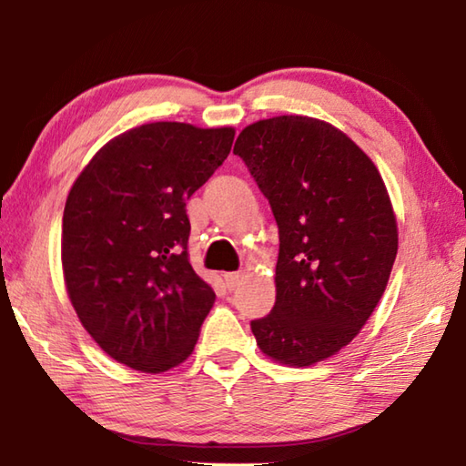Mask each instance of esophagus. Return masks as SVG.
<instances>
[{
  "mask_svg": "<svg viewBox=\"0 0 466 466\" xmlns=\"http://www.w3.org/2000/svg\"><path fill=\"white\" fill-rule=\"evenodd\" d=\"M240 279H242V273H240V271H232V273H226V275H224V281H226V288H228V289L238 288Z\"/></svg>",
  "mask_w": 466,
  "mask_h": 466,
  "instance_id": "34e87169",
  "label": "esophagus"
}]
</instances>
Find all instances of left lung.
<instances>
[{"label":"left lung","mask_w":466,"mask_h":466,"mask_svg":"<svg viewBox=\"0 0 466 466\" xmlns=\"http://www.w3.org/2000/svg\"><path fill=\"white\" fill-rule=\"evenodd\" d=\"M279 228L275 306L258 350L312 366L353 341L389 283L399 232L380 172L341 129L302 115L248 125L234 144Z\"/></svg>","instance_id":"1"}]
</instances>
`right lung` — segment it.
I'll return each mask as SVG.
<instances>
[{"mask_svg": "<svg viewBox=\"0 0 466 466\" xmlns=\"http://www.w3.org/2000/svg\"><path fill=\"white\" fill-rule=\"evenodd\" d=\"M234 127L147 123L102 146L63 209L61 265L77 319L119 364L160 374L191 356L216 294L188 263L185 205Z\"/></svg>", "mask_w": 466, "mask_h": 466, "instance_id": "1", "label": "right lung"}]
</instances>
